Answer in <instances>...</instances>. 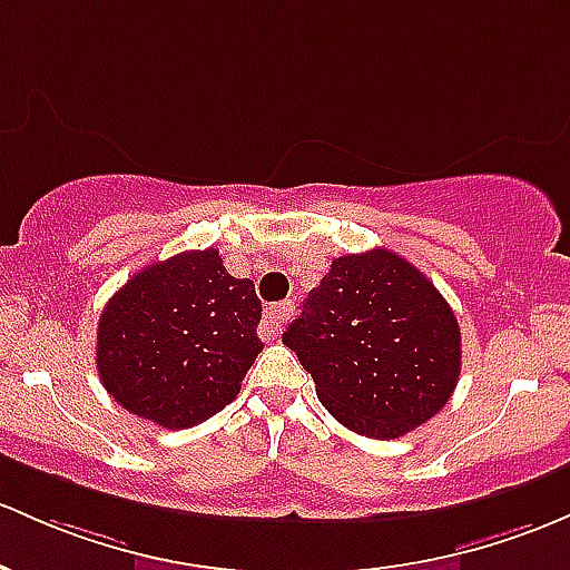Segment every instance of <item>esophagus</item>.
Segmentation results:
<instances>
[{"label":"esophagus","mask_w":570,"mask_h":570,"mask_svg":"<svg viewBox=\"0 0 570 570\" xmlns=\"http://www.w3.org/2000/svg\"><path fill=\"white\" fill-rule=\"evenodd\" d=\"M292 316V303L289 299H284V303H275L271 308L265 311V316H262L259 322V335L265 337V341H273L275 335L284 330V322Z\"/></svg>","instance_id":"esophagus-1"}]
</instances>
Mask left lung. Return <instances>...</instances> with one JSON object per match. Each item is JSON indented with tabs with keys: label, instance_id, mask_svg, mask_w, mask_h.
<instances>
[{
	"label": "left lung",
	"instance_id": "left-lung-1",
	"mask_svg": "<svg viewBox=\"0 0 570 570\" xmlns=\"http://www.w3.org/2000/svg\"><path fill=\"white\" fill-rule=\"evenodd\" d=\"M284 343L354 433L390 441L433 419L460 379V324L433 281L390 248L337 256Z\"/></svg>",
	"mask_w": 570,
	"mask_h": 570
}]
</instances>
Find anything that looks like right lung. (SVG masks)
I'll return each mask as SVG.
<instances>
[{
    "mask_svg": "<svg viewBox=\"0 0 570 570\" xmlns=\"http://www.w3.org/2000/svg\"><path fill=\"white\" fill-rule=\"evenodd\" d=\"M259 318L254 281L229 275L216 248L154 262L99 316V381L159 428H194L237 397L262 352Z\"/></svg>",
    "mask_w": 570,
    "mask_h": 570,
    "instance_id": "right-lung-1",
    "label": "right lung"
}]
</instances>
